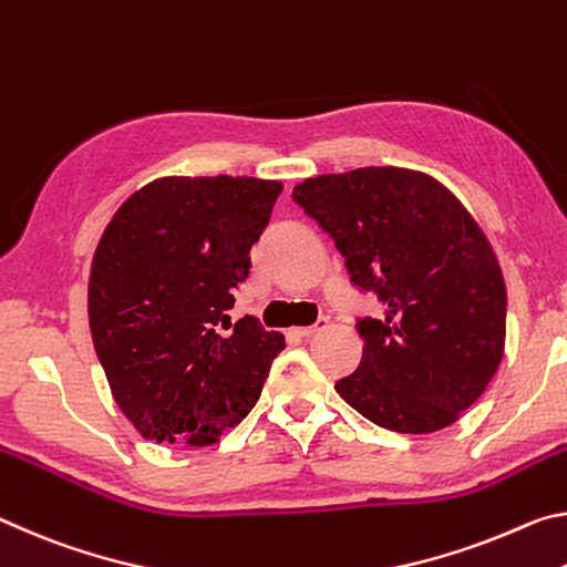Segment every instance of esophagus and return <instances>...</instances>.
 <instances>
[{"mask_svg": "<svg viewBox=\"0 0 567 567\" xmlns=\"http://www.w3.org/2000/svg\"><path fill=\"white\" fill-rule=\"evenodd\" d=\"M329 327V319L327 317H321V319H317L311 323V327H301V329H293V333L296 337H303V339H309V337H313V333H319V331H323Z\"/></svg>", "mask_w": 567, "mask_h": 567, "instance_id": "1", "label": "esophagus"}]
</instances>
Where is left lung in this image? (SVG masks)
I'll list each match as a JSON object with an SVG mask.
<instances>
[{"label": "left lung", "mask_w": 567, "mask_h": 567, "mask_svg": "<svg viewBox=\"0 0 567 567\" xmlns=\"http://www.w3.org/2000/svg\"><path fill=\"white\" fill-rule=\"evenodd\" d=\"M291 196L331 236L351 286L384 306L382 319H357L364 351L337 382L341 399L402 434L457 422L495 377L507 317L495 250L465 206L404 168L319 175Z\"/></svg>", "instance_id": "1"}]
</instances>
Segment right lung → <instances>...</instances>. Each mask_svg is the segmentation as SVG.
Masks as SVG:
<instances>
[{
	"label": "right lung",
	"mask_w": 567,
	"mask_h": 567,
	"mask_svg": "<svg viewBox=\"0 0 567 567\" xmlns=\"http://www.w3.org/2000/svg\"><path fill=\"white\" fill-rule=\"evenodd\" d=\"M281 183L161 178L133 193L92 258L90 331L120 410L145 440L206 447L261 396L284 333L228 311Z\"/></svg>",
	"instance_id": "1"
}]
</instances>
